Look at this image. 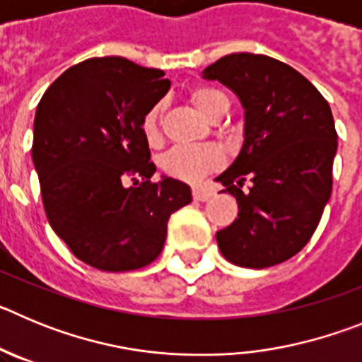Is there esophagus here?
<instances>
[{"instance_id": "34e87169", "label": "esophagus", "mask_w": 362, "mask_h": 362, "mask_svg": "<svg viewBox=\"0 0 362 362\" xmlns=\"http://www.w3.org/2000/svg\"><path fill=\"white\" fill-rule=\"evenodd\" d=\"M192 196L196 201H209L210 197L214 196V190L212 188H206V187H196L192 190Z\"/></svg>"}]
</instances>
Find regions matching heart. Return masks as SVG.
I'll list each match as a JSON object with an SVG mask.
<instances>
[{
	"instance_id": "obj_1",
	"label": "heart",
	"mask_w": 362,
	"mask_h": 362,
	"mask_svg": "<svg viewBox=\"0 0 362 362\" xmlns=\"http://www.w3.org/2000/svg\"><path fill=\"white\" fill-rule=\"evenodd\" d=\"M192 103L201 116L209 121H217L225 116L228 110V99L223 92L212 86H197L190 94ZM163 105L156 103L145 112L141 121V130L145 134L146 141H159V127H161ZM221 158L214 148H190V146H177L161 158V168L170 177L181 179V181H199L203 175L216 170L219 166Z\"/></svg>"
}]
</instances>
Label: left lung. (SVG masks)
<instances>
[{
	"instance_id": "8db88e82",
	"label": "left lung",
	"mask_w": 362,
	"mask_h": 362,
	"mask_svg": "<svg viewBox=\"0 0 362 362\" xmlns=\"http://www.w3.org/2000/svg\"><path fill=\"white\" fill-rule=\"evenodd\" d=\"M203 78L228 86L245 108L241 152L216 177L239 206L238 219L216 233L221 254L245 268L283 263L310 241L330 199V105L303 74L263 54L221 57Z\"/></svg>"
}]
</instances>
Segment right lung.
<instances>
[{
    "instance_id": "add662e5",
    "label": "right lung",
    "mask_w": 362,
    "mask_h": 362,
    "mask_svg": "<svg viewBox=\"0 0 362 362\" xmlns=\"http://www.w3.org/2000/svg\"><path fill=\"white\" fill-rule=\"evenodd\" d=\"M163 76L119 56L92 57L65 70L36 108L32 161L47 219L98 270L152 263L170 216L192 201L177 179L150 181L156 165L141 121L170 88Z\"/></svg>"
}]
</instances>
